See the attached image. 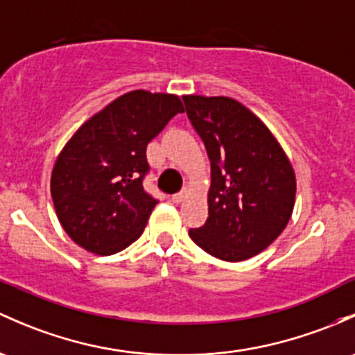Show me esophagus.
Listing matches in <instances>:
<instances>
[{"instance_id": "esophagus-1", "label": "esophagus", "mask_w": 355, "mask_h": 355, "mask_svg": "<svg viewBox=\"0 0 355 355\" xmlns=\"http://www.w3.org/2000/svg\"><path fill=\"white\" fill-rule=\"evenodd\" d=\"M187 197H189V189H182L180 192L175 193V196H173V202L180 204V202H184V200L187 199Z\"/></svg>"}]
</instances>
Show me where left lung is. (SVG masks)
<instances>
[{
	"label": "left lung",
	"mask_w": 355,
	"mask_h": 355,
	"mask_svg": "<svg viewBox=\"0 0 355 355\" xmlns=\"http://www.w3.org/2000/svg\"><path fill=\"white\" fill-rule=\"evenodd\" d=\"M185 110L211 162L209 218L193 243L226 262L263 252L289 223L296 175L268 128L230 96L185 95Z\"/></svg>",
	"instance_id": "obj_1"
}]
</instances>
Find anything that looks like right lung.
Returning <instances> with one entry per match:
<instances>
[{"label": "right lung", "instance_id": "obj_1", "mask_svg": "<svg viewBox=\"0 0 355 355\" xmlns=\"http://www.w3.org/2000/svg\"><path fill=\"white\" fill-rule=\"evenodd\" d=\"M182 112L177 95L134 89L73 134L52 168L51 196L74 243L114 255L143 234L158 204L143 189L146 146Z\"/></svg>", "mask_w": 355, "mask_h": 355}]
</instances>
